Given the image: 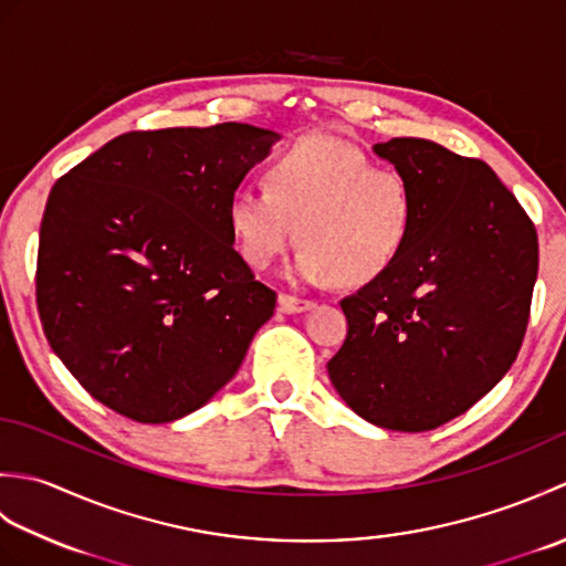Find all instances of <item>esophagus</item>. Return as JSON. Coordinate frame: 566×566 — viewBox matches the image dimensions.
<instances>
[{
	"label": "esophagus",
	"instance_id": "obj_1",
	"mask_svg": "<svg viewBox=\"0 0 566 566\" xmlns=\"http://www.w3.org/2000/svg\"><path fill=\"white\" fill-rule=\"evenodd\" d=\"M280 308L284 314H304V311L314 308V302H311V298L292 296V294H280Z\"/></svg>",
	"mask_w": 566,
	"mask_h": 566
}]
</instances>
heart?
<instances>
[{"label":"heart","instance_id":"heart-1","mask_svg":"<svg viewBox=\"0 0 566 566\" xmlns=\"http://www.w3.org/2000/svg\"><path fill=\"white\" fill-rule=\"evenodd\" d=\"M228 228L252 268H268L296 240L292 274L306 284L365 286L401 260L416 228L411 182L377 167L353 143L311 136L274 155L264 187L228 199Z\"/></svg>","mask_w":566,"mask_h":566}]
</instances>
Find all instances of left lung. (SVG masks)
<instances>
[{"label": "left lung", "instance_id": "8db88e82", "mask_svg": "<svg viewBox=\"0 0 566 566\" xmlns=\"http://www.w3.org/2000/svg\"><path fill=\"white\" fill-rule=\"evenodd\" d=\"M375 153L411 182L416 228L387 274L340 302L347 338L328 377L359 418L423 432L469 411L518 357L537 233L482 160L423 138Z\"/></svg>", "mask_w": 566, "mask_h": 566}]
</instances>
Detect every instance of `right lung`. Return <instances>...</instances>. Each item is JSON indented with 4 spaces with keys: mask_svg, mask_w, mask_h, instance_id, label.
<instances>
[{
    "mask_svg": "<svg viewBox=\"0 0 566 566\" xmlns=\"http://www.w3.org/2000/svg\"><path fill=\"white\" fill-rule=\"evenodd\" d=\"M280 134L250 124L130 130L48 197L35 302L94 399L172 423L235 377L276 294L233 248L228 199Z\"/></svg>",
    "mask_w": 566,
    "mask_h": 566,
    "instance_id": "right-lung-1",
    "label": "right lung"
}]
</instances>
